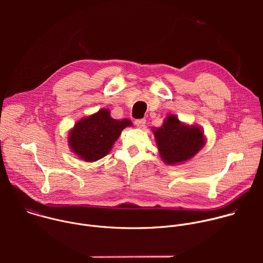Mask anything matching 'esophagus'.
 Returning a JSON list of instances; mask_svg holds the SVG:
<instances>
[{"instance_id": "obj_1", "label": "esophagus", "mask_w": 263, "mask_h": 263, "mask_svg": "<svg viewBox=\"0 0 263 263\" xmlns=\"http://www.w3.org/2000/svg\"><path fill=\"white\" fill-rule=\"evenodd\" d=\"M134 124L138 127V128H142L145 125V120L144 119H139V120H135Z\"/></svg>"}]
</instances>
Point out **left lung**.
I'll return each mask as SVG.
<instances>
[{
  "mask_svg": "<svg viewBox=\"0 0 263 263\" xmlns=\"http://www.w3.org/2000/svg\"><path fill=\"white\" fill-rule=\"evenodd\" d=\"M158 149L167 164L191 159L204 145L202 131L197 127L182 125L178 118L168 116L163 126L154 130Z\"/></svg>",
  "mask_w": 263,
  "mask_h": 263,
  "instance_id": "1",
  "label": "left lung"
}]
</instances>
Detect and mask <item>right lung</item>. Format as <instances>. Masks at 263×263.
Wrapping results in <instances>:
<instances>
[{
	"label": "right lung",
	"instance_id": "add662e5",
	"mask_svg": "<svg viewBox=\"0 0 263 263\" xmlns=\"http://www.w3.org/2000/svg\"><path fill=\"white\" fill-rule=\"evenodd\" d=\"M127 126H131L129 120H114L108 110L102 109L74 125L69 133V145L81 159L97 161L109 153L112 144Z\"/></svg>",
	"mask_w": 263,
	"mask_h": 263
}]
</instances>
